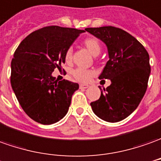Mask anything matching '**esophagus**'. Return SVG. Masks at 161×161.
Returning <instances> with one entry per match:
<instances>
[{
	"instance_id": "obj_1",
	"label": "esophagus",
	"mask_w": 161,
	"mask_h": 161,
	"mask_svg": "<svg viewBox=\"0 0 161 161\" xmlns=\"http://www.w3.org/2000/svg\"><path fill=\"white\" fill-rule=\"evenodd\" d=\"M80 88H83V89H86V88L88 87V85H87V84H80Z\"/></svg>"
}]
</instances>
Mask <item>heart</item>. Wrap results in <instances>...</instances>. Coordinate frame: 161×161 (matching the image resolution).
Listing matches in <instances>:
<instances>
[{"mask_svg":"<svg viewBox=\"0 0 161 161\" xmlns=\"http://www.w3.org/2000/svg\"><path fill=\"white\" fill-rule=\"evenodd\" d=\"M83 45L87 48V50L91 53L94 56L99 55L101 53V44L100 42L95 37H87L85 38L82 42ZM72 57H73V51L72 49L68 48L65 53V61L69 64L72 62ZM72 74L74 76V78L78 80L80 82H87L89 79L95 74V72L92 70H86L82 68H76L72 72Z\"/></svg>","mask_w":161,"mask_h":161,"instance_id":"obj_1","label":"heart"}]
</instances>
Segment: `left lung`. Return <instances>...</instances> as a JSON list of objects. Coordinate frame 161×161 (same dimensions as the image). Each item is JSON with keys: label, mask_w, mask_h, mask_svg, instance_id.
<instances>
[{"label": "left lung", "mask_w": 161, "mask_h": 161, "mask_svg": "<svg viewBox=\"0 0 161 161\" xmlns=\"http://www.w3.org/2000/svg\"><path fill=\"white\" fill-rule=\"evenodd\" d=\"M85 31L103 42L108 61L99 76L111 84L90 103L101 119L116 123L130 116L140 103L147 88L151 66L149 54L134 36L113 26L87 28Z\"/></svg>", "instance_id": "left-lung-1"}]
</instances>
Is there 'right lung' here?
<instances>
[{
	"instance_id": "1",
	"label": "right lung",
	"mask_w": 161,
	"mask_h": 161,
	"mask_svg": "<svg viewBox=\"0 0 161 161\" xmlns=\"http://www.w3.org/2000/svg\"><path fill=\"white\" fill-rule=\"evenodd\" d=\"M82 30L47 26L23 39L11 61V87L24 112L42 125L57 123L68 111L78 83L53 77L65 53Z\"/></svg>"
}]
</instances>
